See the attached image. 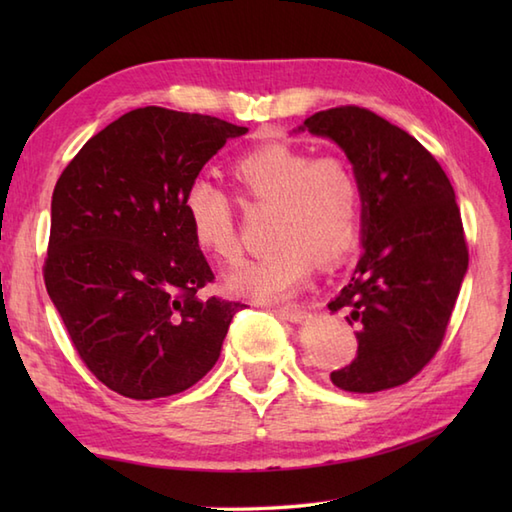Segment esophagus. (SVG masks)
<instances>
[{
  "label": "esophagus",
  "instance_id": "1",
  "mask_svg": "<svg viewBox=\"0 0 512 512\" xmlns=\"http://www.w3.org/2000/svg\"><path fill=\"white\" fill-rule=\"evenodd\" d=\"M273 312L277 314V317H281V319H286V321H292V323H297V321H301L303 319V312L301 308H297V306H284V308H273Z\"/></svg>",
  "mask_w": 512,
  "mask_h": 512
}]
</instances>
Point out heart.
<instances>
[{
	"instance_id": "obj_1",
	"label": "heart",
	"mask_w": 512,
	"mask_h": 512,
	"mask_svg": "<svg viewBox=\"0 0 512 512\" xmlns=\"http://www.w3.org/2000/svg\"><path fill=\"white\" fill-rule=\"evenodd\" d=\"M246 204H273L268 255L248 259L226 277V288L253 301H281L310 275L314 259L328 266L356 246L363 224V187L341 156H317L288 143H266L231 165ZM193 242L231 264L237 246V200L222 184L198 176L184 191Z\"/></svg>"
}]
</instances>
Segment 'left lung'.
Masks as SVG:
<instances>
[{"mask_svg": "<svg viewBox=\"0 0 512 512\" xmlns=\"http://www.w3.org/2000/svg\"><path fill=\"white\" fill-rule=\"evenodd\" d=\"M299 129L334 140L363 187V255L328 303L358 350L332 383L354 394L405 385L440 350L469 268L455 191L416 138L365 107H332Z\"/></svg>", "mask_w": 512, "mask_h": 512, "instance_id": "8db88e82", "label": "left lung"}]
</instances>
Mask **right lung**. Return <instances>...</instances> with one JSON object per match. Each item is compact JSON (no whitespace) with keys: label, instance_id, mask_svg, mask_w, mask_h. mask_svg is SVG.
Here are the masks:
<instances>
[{"label":"right lung","instance_id":"obj_1","mask_svg":"<svg viewBox=\"0 0 512 512\" xmlns=\"http://www.w3.org/2000/svg\"><path fill=\"white\" fill-rule=\"evenodd\" d=\"M246 132L138 107L92 136L57 180L43 281L76 354L116 394H180L220 358L244 303L198 297L215 275L193 242L184 191Z\"/></svg>","mask_w":512,"mask_h":512}]
</instances>
